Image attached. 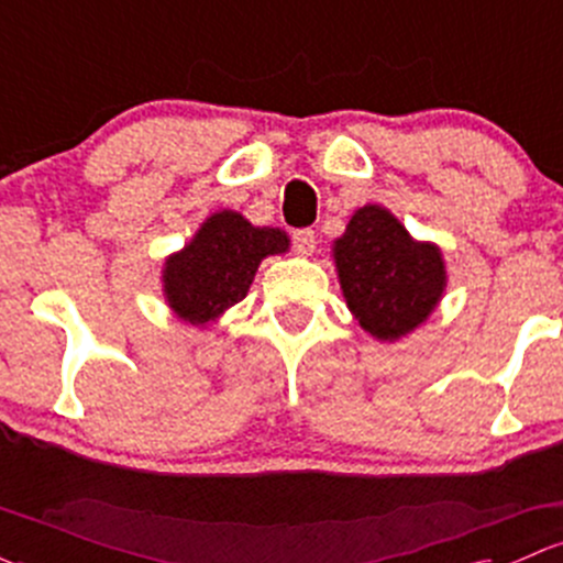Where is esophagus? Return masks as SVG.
<instances>
[{"label": "esophagus", "instance_id": "obj_1", "mask_svg": "<svg viewBox=\"0 0 563 563\" xmlns=\"http://www.w3.org/2000/svg\"><path fill=\"white\" fill-rule=\"evenodd\" d=\"M294 251L299 256H312V251H316V232L312 229H297L294 232Z\"/></svg>", "mask_w": 563, "mask_h": 563}]
</instances>
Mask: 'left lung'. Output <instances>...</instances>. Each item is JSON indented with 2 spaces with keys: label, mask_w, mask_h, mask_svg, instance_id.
<instances>
[{
  "label": "left lung",
  "mask_w": 563,
  "mask_h": 563,
  "mask_svg": "<svg viewBox=\"0 0 563 563\" xmlns=\"http://www.w3.org/2000/svg\"><path fill=\"white\" fill-rule=\"evenodd\" d=\"M342 297L358 327L380 342H399L429 321L448 288L437 242L416 240L383 205H364L331 242Z\"/></svg>",
  "instance_id": "left-lung-1"
}]
</instances>
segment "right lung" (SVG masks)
Returning a JSON list of instances; mask_svg holds the SVG:
<instances>
[{"label": "right lung", "instance_id": "right-lung-1", "mask_svg": "<svg viewBox=\"0 0 563 563\" xmlns=\"http://www.w3.org/2000/svg\"><path fill=\"white\" fill-rule=\"evenodd\" d=\"M288 247L283 229L253 227L236 210L212 212L180 251L164 258V301L180 321L207 329L247 297L258 264Z\"/></svg>", "mask_w": 563, "mask_h": 563}]
</instances>
